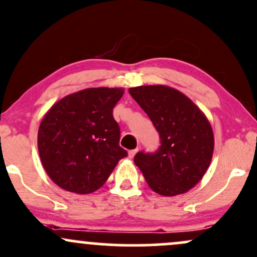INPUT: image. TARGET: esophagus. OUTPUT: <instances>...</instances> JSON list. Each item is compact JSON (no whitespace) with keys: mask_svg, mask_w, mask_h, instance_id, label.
Instances as JSON below:
<instances>
[{"mask_svg":"<svg viewBox=\"0 0 257 257\" xmlns=\"http://www.w3.org/2000/svg\"><path fill=\"white\" fill-rule=\"evenodd\" d=\"M138 151H139V147H137V149H135V150H131V151L128 152L129 158H134L135 155H137V153H138Z\"/></svg>","mask_w":257,"mask_h":257,"instance_id":"34e87169","label":"esophagus"}]
</instances>
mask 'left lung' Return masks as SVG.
I'll return each instance as SVG.
<instances>
[{
    "instance_id": "1",
    "label": "left lung",
    "mask_w": 257,
    "mask_h": 257,
    "mask_svg": "<svg viewBox=\"0 0 257 257\" xmlns=\"http://www.w3.org/2000/svg\"><path fill=\"white\" fill-rule=\"evenodd\" d=\"M161 138L155 153H137L134 163L161 196L186 193L202 180L214 153V133L200 108L185 94L163 84L129 88Z\"/></svg>"
}]
</instances>
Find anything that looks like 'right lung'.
Masks as SVG:
<instances>
[{
  "mask_svg": "<svg viewBox=\"0 0 257 257\" xmlns=\"http://www.w3.org/2000/svg\"><path fill=\"white\" fill-rule=\"evenodd\" d=\"M123 88H87L60 99L41 120L37 146L48 176L65 191L95 192L126 151L112 110Z\"/></svg>",
  "mask_w": 257,
  "mask_h": 257,
  "instance_id": "1",
  "label": "right lung"
}]
</instances>
